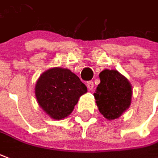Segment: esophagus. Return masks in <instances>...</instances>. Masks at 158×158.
Segmentation results:
<instances>
[{
  "label": "esophagus",
  "instance_id": "esophagus-1",
  "mask_svg": "<svg viewBox=\"0 0 158 158\" xmlns=\"http://www.w3.org/2000/svg\"><path fill=\"white\" fill-rule=\"evenodd\" d=\"M87 87L89 90H92L94 89V82L93 81H89L87 82Z\"/></svg>",
  "mask_w": 158,
  "mask_h": 158
}]
</instances>
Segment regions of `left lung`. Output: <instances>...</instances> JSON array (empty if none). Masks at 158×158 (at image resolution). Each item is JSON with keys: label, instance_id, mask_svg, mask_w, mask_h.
Returning <instances> with one entry per match:
<instances>
[{"label": "left lung", "instance_id": "obj_1", "mask_svg": "<svg viewBox=\"0 0 158 158\" xmlns=\"http://www.w3.org/2000/svg\"><path fill=\"white\" fill-rule=\"evenodd\" d=\"M100 79V83L94 94L97 106L107 120L116 119L131 105V86L116 70H103Z\"/></svg>", "mask_w": 158, "mask_h": 158}]
</instances>
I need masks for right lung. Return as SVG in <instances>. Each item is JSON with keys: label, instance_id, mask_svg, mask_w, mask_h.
I'll return each instance as SVG.
<instances>
[{"label": "right lung", "instance_id": "right-lung-1", "mask_svg": "<svg viewBox=\"0 0 158 158\" xmlns=\"http://www.w3.org/2000/svg\"><path fill=\"white\" fill-rule=\"evenodd\" d=\"M87 87L69 69L53 68L40 76L35 87L39 106L55 120L67 117Z\"/></svg>", "mask_w": 158, "mask_h": 158}]
</instances>
